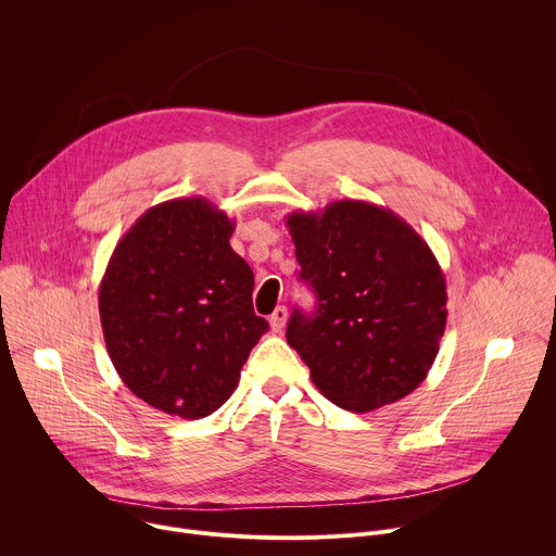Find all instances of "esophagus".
<instances>
[{
	"instance_id": "34e87169",
	"label": "esophagus",
	"mask_w": 556,
	"mask_h": 556,
	"mask_svg": "<svg viewBox=\"0 0 556 556\" xmlns=\"http://www.w3.org/2000/svg\"><path fill=\"white\" fill-rule=\"evenodd\" d=\"M270 328H273V332H281L283 330V326H286V321H288V309H286V305H279V307H275V312L270 314Z\"/></svg>"
}]
</instances>
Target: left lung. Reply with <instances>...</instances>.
Returning <instances> with one entry per match:
<instances>
[{
	"label": "left lung",
	"mask_w": 556,
	"mask_h": 556,
	"mask_svg": "<svg viewBox=\"0 0 556 556\" xmlns=\"http://www.w3.org/2000/svg\"><path fill=\"white\" fill-rule=\"evenodd\" d=\"M316 309L292 312L288 345L341 409L405 399L429 374L446 328V281L422 237L393 211L339 200L286 217Z\"/></svg>",
	"instance_id": "obj_1"
}]
</instances>
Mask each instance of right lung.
Instances as JSON below:
<instances>
[{
  "label": "right lung",
  "mask_w": 556,
  "mask_h": 556,
  "mask_svg": "<svg viewBox=\"0 0 556 556\" xmlns=\"http://www.w3.org/2000/svg\"><path fill=\"white\" fill-rule=\"evenodd\" d=\"M232 230L206 198L167 200L144 211L110 257L99 288L108 354L157 412L198 420L219 409L268 330Z\"/></svg>",
  "instance_id": "1"
}]
</instances>
